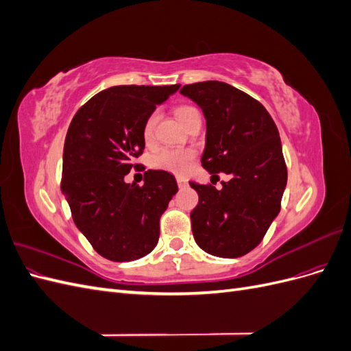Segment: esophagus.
Wrapping results in <instances>:
<instances>
[{"label":"esophagus","instance_id":"1","mask_svg":"<svg viewBox=\"0 0 351 351\" xmlns=\"http://www.w3.org/2000/svg\"><path fill=\"white\" fill-rule=\"evenodd\" d=\"M176 180H177V184H178V187H180V189H183V187H186V186H187V180H186L184 177H182V176H177V177H176Z\"/></svg>","mask_w":351,"mask_h":351}]
</instances>
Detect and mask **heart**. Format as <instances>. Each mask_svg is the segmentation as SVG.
I'll return each mask as SVG.
<instances>
[{"label": "heart", "mask_w": 351, "mask_h": 351, "mask_svg": "<svg viewBox=\"0 0 351 351\" xmlns=\"http://www.w3.org/2000/svg\"><path fill=\"white\" fill-rule=\"evenodd\" d=\"M177 119L180 120L184 127L192 121L195 117L200 115L199 111L195 107H190V105H183V107H178L176 110ZM159 119L158 111H154L149 117H147L145 124H143V141L146 143L152 142L154 134H155V127ZM195 159V151L192 149H171V147H162V149L156 151L152 155V167L159 168V169H165V171L169 173H177V174H183L187 169L192 167Z\"/></svg>", "instance_id": "1"}]
</instances>
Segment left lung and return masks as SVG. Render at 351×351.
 <instances>
[{
  "label": "left lung",
  "instance_id": "left-lung-1",
  "mask_svg": "<svg viewBox=\"0 0 351 351\" xmlns=\"http://www.w3.org/2000/svg\"><path fill=\"white\" fill-rule=\"evenodd\" d=\"M180 93L196 102L206 120L202 167L218 177L222 189L190 182L199 204L192 210L197 246L219 258H239L253 250L281 209L287 186L281 139L263 105L218 80L186 84Z\"/></svg>",
  "mask_w": 351,
  "mask_h": 351
}]
</instances>
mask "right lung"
<instances>
[{
  "instance_id": "add662e5",
  "label": "right lung",
  "mask_w": 351,
  "mask_h": 351,
  "mask_svg": "<svg viewBox=\"0 0 351 351\" xmlns=\"http://www.w3.org/2000/svg\"><path fill=\"white\" fill-rule=\"evenodd\" d=\"M178 88H108L84 104L69 125L61 192L74 224L110 261L143 258L158 243L159 218L178 190L174 176L147 169L143 186L125 183L124 177L145 149L146 119Z\"/></svg>"
}]
</instances>
